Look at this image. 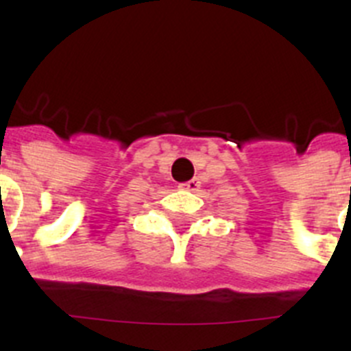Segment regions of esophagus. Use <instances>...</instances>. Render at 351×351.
<instances>
[{"label":"esophagus","mask_w":351,"mask_h":351,"mask_svg":"<svg viewBox=\"0 0 351 351\" xmlns=\"http://www.w3.org/2000/svg\"><path fill=\"white\" fill-rule=\"evenodd\" d=\"M178 187L184 189V191H191V193H196L197 189L201 187V182L197 178H193V180H189V182H184V184H180Z\"/></svg>","instance_id":"1"}]
</instances>
